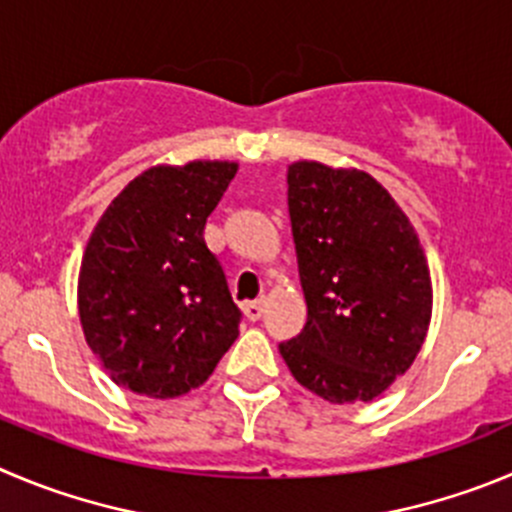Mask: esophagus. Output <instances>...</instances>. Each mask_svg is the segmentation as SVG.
<instances>
[{
    "label": "esophagus",
    "instance_id": "1",
    "mask_svg": "<svg viewBox=\"0 0 512 512\" xmlns=\"http://www.w3.org/2000/svg\"><path fill=\"white\" fill-rule=\"evenodd\" d=\"M242 310H245L247 321H260L262 310H265V300H250V303L242 305Z\"/></svg>",
    "mask_w": 512,
    "mask_h": 512
}]
</instances>
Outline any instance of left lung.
<instances>
[{
  "mask_svg": "<svg viewBox=\"0 0 512 512\" xmlns=\"http://www.w3.org/2000/svg\"><path fill=\"white\" fill-rule=\"evenodd\" d=\"M288 209L308 323L280 353L326 401H371L427 336L432 283L417 232L369 174L315 161L288 169Z\"/></svg>",
  "mask_w": 512,
  "mask_h": 512,
  "instance_id": "8db88e82",
  "label": "left lung"
}]
</instances>
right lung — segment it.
<instances>
[{
  "label": "right lung",
  "mask_w": 512,
  "mask_h": 512,
  "mask_svg": "<svg viewBox=\"0 0 512 512\" xmlns=\"http://www.w3.org/2000/svg\"><path fill=\"white\" fill-rule=\"evenodd\" d=\"M234 174L229 161L156 166L95 224L80 265V323L118 386L154 399L186 394L240 333L242 313L204 242Z\"/></svg>",
  "instance_id": "add662e5"
}]
</instances>
